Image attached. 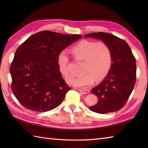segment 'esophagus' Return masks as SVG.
I'll list each match as a JSON object with an SVG mask.
<instances>
[{
    "mask_svg": "<svg viewBox=\"0 0 148 148\" xmlns=\"http://www.w3.org/2000/svg\"><path fill=\"white\" fill-rule=\"evenodd\" d=\"M78 91L81 93L83 94H87L90 92V90H81V89H78Z\"/></svg>",
    "mask_w": 148,
    "mask_h": 148,
    "instance_id": "34e87169",
    "label": "esophagus"
}]
</instances>
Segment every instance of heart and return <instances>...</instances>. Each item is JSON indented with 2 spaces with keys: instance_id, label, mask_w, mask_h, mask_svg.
I'll use <instances>...</instances> for the list:
<instances>
[{
  "instance_id": "b5f03b06",
  "label": "heart",
  "mask_w": 148,
  "mask_h": 148,
  "mask_svg": "<svg viewBox=\"0 0 148 148\" xmlns=\"http://www.w3.org/2000/svg\"><path fill=\"white\" fill-rule=\"evenodd\" d=\"M75 60L83 61L81 65L82 74L77 76H72L68 83L76 87H87L92 84L93 77L96 80L103 79L111 69L112 53L109 46L102 42L83 40L72 48ZM60 71L65 76L69 74L68 69L69 57L65 50L59 53L57 58Z\"/></svg>"
}]
</instances>
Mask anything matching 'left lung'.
I'll return each mask as SVG.
<instances>
[{
  "label": "left lung",
  "mask_w": 148,
  "mask_h": 148,
  "mask_svg": "<svg viewBox=\"0 0 148 148\" xmlns=\"http://www.w3.org/2000/svg\"><path fill=\"white\" fill-rule=\"evenodd\" d=\"M84 37L102 40L111 49L112 57L108 74L92 90L99 100L97 104L89 109L100 114L118 111L127 102L136 84V58L127 42L112 34L92 33Z\"/></svg>",
  "instance_id": "obj_1"
}]
</instances>
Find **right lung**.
<instances>
[{"mask_svg": "<svg viewBox=\"0 0 148 148\" xmlns=\"http://www.w3.org/2000/svg\"><path fill=\"white\" fill-rule=\"evenodd\" d=\"M81 35L45 30L29 37L18 47L10 66L11 90L24 108L37 112L56 108L71 90L63 79L59 53Z\"/></svg>", "mask_w": 148, "mask_h": 148, "instance_id": "1", "label": "right lung"}]
</instances>
